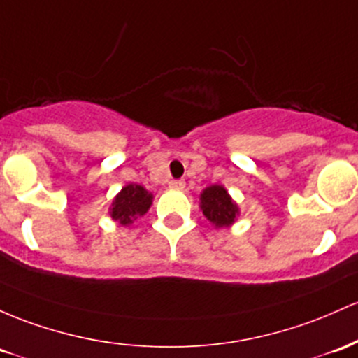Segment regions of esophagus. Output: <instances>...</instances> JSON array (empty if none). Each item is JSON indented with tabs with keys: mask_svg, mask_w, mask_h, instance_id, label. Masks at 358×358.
<instances>
[{
	"mask_svg": "<svg viewBox=\"0 0 358 358\" xmlns=\"http://www.w3.org/2000/svg\"><path fill=\"white\" fill-rule=\"evenodd\" d=\"M168 185H170L173 190H183V188H185V182H183V180H171Z\"/></svg>",
	"mask_w": 358,
	"mask_h": 358,
	"instance_id": "esophagus-1",
	"label": "esophagus"
}]
</instances>
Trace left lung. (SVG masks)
<instances>
[{
	"instance_id": "obj_1",
	"label": "left lung",
	"mask_w": 358,
	"mask_h": 358,
	"mask_svg": "<svg viewBox=\"0 0 358 358\" xmlns=\"http://www.w3.org/2000/svg\"><path fill=\"white\" fill-rule=\"evenodd\" d=\"M200 210L203 217L209 221L215 229L231 227L239 217V207L234 202L229 192L222 185H210L200 192Z\"/></svg>"
}]
</instances>
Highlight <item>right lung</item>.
<instances>
[{
    "instance_id": "right-lung-1",
    "label": "right lung",
    "mask_w": 358,
    "mask_h": 358,
    "mask_svg": "<svg viewBox=\"0 0 358 358\" xmlns=\"http://www.w3.org/2000/svg\"><path fill=\"white\" fill-rule=\"evenodd\" d=\"M152 194L143 185L127 183L115 195L108 207L110 219L119 222L120 226L129 227L134 224L136 219L144 215L152 206Z\"/></svg>"
}]
</instances>
